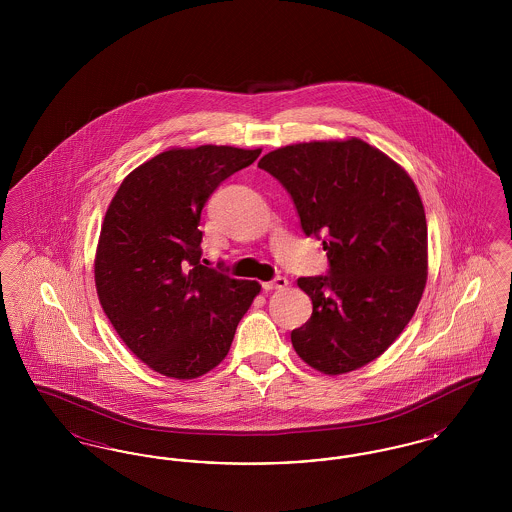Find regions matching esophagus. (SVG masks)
Listing matches in <instances>:
<instances>
[{"mask_svg": "<svg viewBox=\"0 0 512 512\" xmlns=\"http://www.w3.org/2000/svg\"><path fill=\"white\" fill-rule=\"evenodd\" d=\"M286 286H288V280H286L284 276H278V278H274V280H270V282H263V290H265V292L284 290Z\"/></svg>", "mask_w": 512, "mask_h": 512, "instance_id": "esophagus-1", "label": "esophagus"}]
</instances>
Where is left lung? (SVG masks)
Instances as JSON below:
<instances>
[{"label": "left lung", "instance_id": "8db88e82", "mask_svg": "<svg viewBox=\"0 0 512 512\" xmlns=\"http://www.w3.org/2000/svg\"><path fill=\"white\" fill-rule=\"evenodd\" d=\"M259 167L292 195L303 232L322 236L330 261L326 276L297 280L313 315L292 332L295 353L328 376L368 365L426 288L428 226L413 178L359 138L278 147Z\"/></svg>", "mask_w": 512, "mask_h": 512}]
</instances>
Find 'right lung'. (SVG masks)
I'll return each mask as SVG.
<instances>
[{"label": "right lung", "instance_id": "1", "mask_svg": "<svg viewBox=\"0 0 512 512\" xmlns=\"http://www.w3.org/2000/svg\"><path fill=\"white\" fill-rule=\"evenodd\" d=\"M259 155L172 147L130 172L107 207L94 261L99 303L124 345L167 378L192 380L220 365L261 292L255 280L199 263L203 205Z\"/></svg>", "mask_w": 512, "mask_h": 512}]
</instances>
